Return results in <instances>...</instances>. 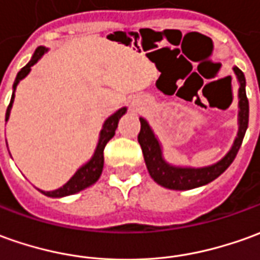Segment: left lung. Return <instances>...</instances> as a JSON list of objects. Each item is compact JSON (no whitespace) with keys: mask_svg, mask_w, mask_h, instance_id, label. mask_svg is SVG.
I'll return each instance as SVG.
<instances>
[{"mask_svg":"<svg viewBox=\"0 0 260 260\" xmlns=\"http://www.w3.org/2000/svg\"><path fill=\"white\" fill-rule=\"evenodd\" d=\"M234 72L236 79L239 82V90H238V98H239V113H238V123H239V130L236 136L234 146L231 147L226 155L222 160H219L212 166L208 167H177L171 166L162 157V148L158 139L151 130V127L147 123V120L140 117L141 128L139 133V143H140L144 161L151 178L157 182L158 185L170 189H177V191H184V189H192V188L201 187L208 182L214 181L223 171L232 164L235 160L236 154L241 148L243 137L248 128V121H249V102L246 98V80L245 75L239 68H234Z\"/></svg>","mask_w":260,"mask_h":260,"instance_id":"8db88e82","label":"left lung"}]
</instances>
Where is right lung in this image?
I'll list each match as a JSON object with an SVG mask.
<instances>
[{
    "label": "right lung",
    "mask_w": 260,
    "mask_h": 260,
    "mask_svg": "<svg viewBox=\"0 0 260 260\" xmlns=\"http://www.w3.org/2000/svg\"><path fill=\"white\" fill-rule=\"evenodd\" d=\"M48 51L45 46H39L34 56L31 58V60L26 63V65L18 72L17 78H15V82H14V86H12V98H11L10 105H8V109H7V113H5V121H8L10 119V113L11 107H12V103H14V98H15V89H17L19 80L31 72V68L35 63H37L39 59L42 58L45 52ZM127 112V107H121L116 113H113L110 117H107L106 121L103 123V127L100 130L99 136V143L96 146V150H94V154L92 155V158L87 161L86 164H83L82 167L79 168L78 171L73 174V177L66 182L63 187L58 188V189H53V191H41L42 194L46 195V197H52V198H60V197H66V195H72L76 194L79 191L85 189V188L90 187L94 182L99 180L100 174L103 171V162H105V157H103V151H105V147L109 143V140L112 139L114 133H116V128H117V124H119L120 117Z\"/></svg>",
    "instance_id": "obj_1"
}]
</instances>
